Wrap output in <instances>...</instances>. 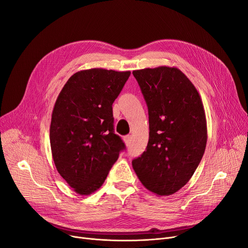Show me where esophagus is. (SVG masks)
<instances>
[{
    "label": "esophagus",
    "instance_id": "obj_1",
    "mask_svg": "<svg viewBox=\"0 0 248 248\" xmlns=\"http://www.w3.org/2000/svg\"><path fill=\"white\" fill-rule=\"evenodd\" d=\"M124 142H125V145L126 146H128L129 144H131V140H132V137L129 136V135H127V136H125L124 138Z\"/></svg>",
    "mask_w": 248,
    "mask_h": 248
}]
</instances>
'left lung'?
Wrapping results in <instances>:
<instances>
[{"mask_svg":"<svg viewBox=\"0 0 248 248\" xmlns=\"http://www.w3.org/2000/svg\"><path fill=\"white\" fill-rule=\"evenodd\" d=\"M149 110L146 151L132 164L149 191L167 196L184 187L201 162L207 142L200 94L177 67L133 71Z\"/></svg>","mask_w":248,"mask_h":248,"instance_id":"obj_1","label":"left lung"}]
</instances>
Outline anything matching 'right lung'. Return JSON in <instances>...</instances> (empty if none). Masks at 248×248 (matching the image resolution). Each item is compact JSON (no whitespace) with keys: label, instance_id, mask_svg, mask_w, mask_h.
<instances>
[{"label":"right lung","instance_id":"right-lung-1","mask_svg":"<svg viewBox=\"0 0 248 248\" xmlns=\"http://www.w3.org/2000/svg\"><path fill=\"white\" fill-rule=\"evenodd\" d=\"M129 75L103 68L78 71L56 99L50 124L52 158L77 194L99 189L124 149L113 132L112 103Z\"/></svg>","mask_w":248,"mask_h":248}]
</instances>
